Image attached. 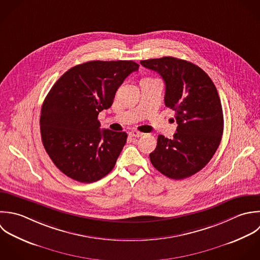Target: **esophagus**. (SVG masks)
Instances as JSON below:
<instances>
[{
	"label": "esophagus",
	"mask_w": 260,
	"mask_h": 260,
	"mask_svg": "<svg viewBox=\"0 0 260 260\" xmlns=\"http://www.w3.org/2000/svg\"><path fill=\"white\" fill-rule=\"evenodd\" d=\"M131 137H133V138H140V137H142L144 134L143 133H140V132H137V131H132V132H129V134H128Z\"/></svg>",
	"instance_id": "esophagus-1"
}]
</instances>
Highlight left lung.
<instances>
[{
	"mask_svg": "<svg viewBox=\"0 0 260 260\" xmlns=\"http://www.w3.org/2000/svg\"><path fill=\"white\" fill-rule=\"evenodd\" d=\"M165 82V105L175 111L173 139L158 136L150 154L153 166L165 176L183 179L201 171L215 155L223 135L224 117L217 88L197 64L164 56L141 60Z\"/></svg>",
	"mask_w": 260,
	"mask_h": 260,
	"instance_id": "left-lung-1",
	"label": "left lung"
}]
</instances>
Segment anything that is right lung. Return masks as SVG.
<instances>
[{
    "mask_svg": "<svg viewBox=\"0 0 260 260\" xmlns=\"http://www.w3.org/2000/svg\"><path fill=\"white\" fill-rule=\"evenodd\" d=\"M133 60H92L71 68L52 86L40 115L43 147L68 177L91 183L107 175L126 143L124 132L100 129L124 79L139 70Z\"/></svg>",
    "mask_w": 260,
    "mask_h": 260,
    "instance_id": "add662e5",
    "label": "right lung"
}]
</instances>
